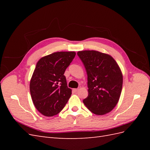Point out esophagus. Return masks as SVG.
<instances>
[{
	"label": "esophagus",
	"instance_id": "1",
	"mask_svg": "<svg viewBox=\"0 0 150 150\" xmlns=\"http://www.w3.org/2000/svg\"><path fill=\"white\" fill-rule=\"evenodd\" d=\"M79 88H77V89H73V91H74V92H78V91H79Z\"/></svg>",
	"mask_w": 150,
	"mask_h": 150
}]
</instances>
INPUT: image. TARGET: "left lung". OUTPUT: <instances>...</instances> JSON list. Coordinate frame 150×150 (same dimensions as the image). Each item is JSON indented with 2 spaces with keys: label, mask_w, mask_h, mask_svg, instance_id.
Here are the masks:
<instances>
[{
  "label": "left lung",
  "mask_w": 150,
  "mask_h": 150,
  "mask_svg": "<svg viewBox=\"0 0 150 150\" xmlns=\"http://www.w3.org/2000/svg\"><path fill=\"white\" fill-rule=\"evenodd\" d=\"M88 75V96L83 103L97 115L110 112L119 101L122 86V75L111 56L96 51H79Z\"/></svg>",
  "instance_id": "obj_1"
}]
</instances>
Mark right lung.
<instances>
[{"label":"right lung","instance_id":"obj_1","mask_svg":"<svg viewBox=\"0 0 150 150\" xmlns=\"http://www.w3.org/2000/svg\"><path fill=\"white\" fill-rule=\"evenodd\" d=\"M75 56V52H57L38 62L30 79V92L35 108L42 115H57L69 100L72 91L64 74Z\"/></svg>","mask_w":150,"mask_h":150}]
</instances>
